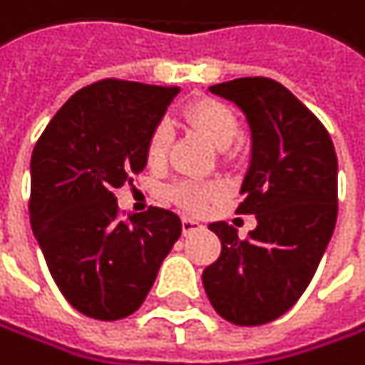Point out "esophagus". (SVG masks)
<instances>
[{
  "label": "esophagus",
  "mask_w": 365,
  "mask_h": 365,
  "mask_svg": "<svg viewBox=\"0 0 365 365\" xmlns=\"http://www.w3.org/2000/svg\"><path fill=\"white\" fill-rule=\"evenodd\" d=\"M181 227H184V234H190V232H197V230H201V227H203V223H201V221H197V219H190V217H186L184 221H181Z\"/></svg>",
  "instance_id": "1"
}]
</instances>
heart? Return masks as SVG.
<instances>
[{"label":"heart","instance_id":"1","mask_svg":"<svg viewBox=\"0 0 365 365\" xmlns=\"http://www.w3.org/2000/svg\"><path fill=\"white\" fill-rule=\"evenodd\" d=\"M186 118L197 131H201L217 148H227L238 138V118L236 113L215 101V98H201L188 105ZM170 146V127L168 122L162 120L153 127L148 140H146V162L150 166H162L168 155ZM219 192V186L215 184H203V181H177L170 188V199L181 205L188 212H201V210L212 201Z\"/></svg>","mask_w":365,"mask_h":365}]
</instances>
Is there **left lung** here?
I'll use <instances>...</instances> for the list:
<instances>
[{
  "mask_svg": "<svg viewBox=\"0 0 365 365\" xmlns=\"http://www.w3.org/2000/svg\"><path fill=\"white\" fill-rule=\"evenodd\" d=\"M210 91L234 103L252 131V160L238 215L256 230L238 238L225 221L210 223L221 256L205 267L215 311L238 327L287 313L309 287L337 221V155L329 131L296 96L272 78H234Z\"/></svg>",
  "mask_w": 365,
  "mask_h": 365,
  "instance_id": "left-lung-1",
  "label": "left lung"
}]
</instances>
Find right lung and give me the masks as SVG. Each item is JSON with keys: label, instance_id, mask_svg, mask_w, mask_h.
Returning <instances> with one entry per match:
<instances>
[{"label": "right lung", "instance_id": "right-lung-1", "mask_svg": "<svg viewBox=\"0 0 365 365\" xmlns=\"http://www.w3.org/2000/svg\"><path fill=\"white\" fill-rule=\"evenodd\" d=\"M177 93L98 81L56 111L32 150V232L65 300L87 317L135 313L181 236V219L164 207L120 219L113 195L144 170L146 140Z\"/></svg>", "mask_w": 365, "mask_h": 365}]
</instances>
